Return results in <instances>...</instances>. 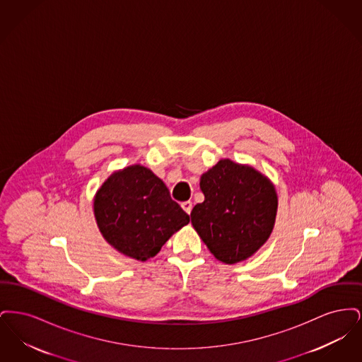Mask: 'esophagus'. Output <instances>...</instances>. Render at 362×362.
<instances>
[{
	"instance_id": "34e87169",
	"label": "esophagus",
	"mask_w": 362,
	"mask_h": 362,
	"mask_svg": "<svg viewBox=\"0 0 362 362\" xmlns=\"http://www.w3.org/2000/svg\"><path fill=\"white\" fill-rule=\"evenodd\" d=\"M182 207H183V210L187 213V214H191V210H192V202H189V201H186V202H183L182 204Z\"/></svg>"
}]
</instances>
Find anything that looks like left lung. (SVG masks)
Masks as SVG:
<instances>
[{"label": "left lung", "instance_id": "8db88e82", "mask_svg": "<svg viewBox=\"0 0 362 362\" xmlns=\"http://www.w3.org/2000/svg\"><path fill=\"white\" fill-rule=\"evenodd\" d=\"M199 186L205 201L192 209L191 224L210 252L228 264L250 258L274 226L273 185L251 167L221 160L201 176Z\"/></svg>", "mask_w": 362, "mask_h": 362}]
</instances>
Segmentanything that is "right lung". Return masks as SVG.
Returning <instances> with one entry per match:
<instances>
[{
  "label": "right lung",
  "mask_w": 362,
  "mask_h": 362,
  "mask_svg": "<svg viewBox=\"0 0 362 362\" xmlns=\"http://www.w3.org/2000/svg\"><path fill=\"white\" fill-rule=\"evenodd\" d=\"M93 209L104 239L137 260L155 257L189 223V214L173 201L163 180L142 165L112 173L98 191Z\"/></svg>",
  "instance_id": "obj_1"
}]
</instances>
